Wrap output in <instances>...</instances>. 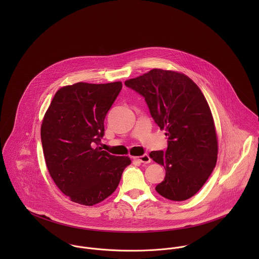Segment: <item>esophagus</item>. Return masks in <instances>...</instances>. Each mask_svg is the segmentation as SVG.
<instances>
[{"label":"esophagus","instance_id":"1","mask_svg":"<svg viewBox=\"0 0 259 259\" xmlns=\"http://www.w3.org/2000/svg\"><path fill=\"white\" fill-rule=\"evenodd\" d=\"M135 160H138L139 162H142V163H149L151 161L150 157L148 154H143L141 156H138V157H134Z\"/></svg>","mask_w":259,"mask_h":259}]
</instances>
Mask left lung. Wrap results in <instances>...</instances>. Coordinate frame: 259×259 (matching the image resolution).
Masks as SVG:
<instances>
[{"instance_id": "left-lung-1", "label": "left lung", "mask_w": 259, "mask_h": 259, "mask_svg": "<svg viewBox=\"0 0 259 259\" xmlns=\"http://www.w3.org/2000/svg\"><path fill=\"white\" fill-rule=\"evenodd\" d=\"M124 84L145 98L154 122L166 132L167 149L149 153L165 168L155 190L175 201L190 198L205 184L218 159L217 132L203 94L185 74L160 69Z\"/></svg>"}]
</instances>
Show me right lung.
I'll list each match as a JSON object with an SVG mask.
<instances>
[{
  "mask_svg": "<svg viewBox=\"0 0 259 259\" xmlns=\"http://www.w3.org/2000/svg\"><path fill=\"white\" fill-rule=\"evenodd\" d=\"M121 88L120 81L64 87L45 114L40 140L46 164L55 184L74 202L91 206L106 199L131 164L127 156L98 147L106 115Z\"/></svg>",
  "mask_w": 259,
  "mask_h": 259,
  "instance_id": "1",
  "label": "right lung"
}]
</instances>
